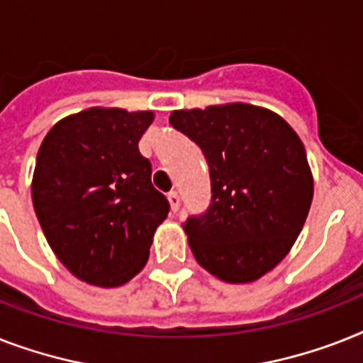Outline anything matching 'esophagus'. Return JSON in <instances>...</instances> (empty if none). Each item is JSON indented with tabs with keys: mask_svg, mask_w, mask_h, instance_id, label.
Instances as JSON below:
<instances>
[{
	"mask_svg": "<svg viewBox=\"0 0 363 363\" xmlns=\"http://www.w3.org/2000/svg\"><path fill=\"white\" fill-rule=\"evenodd\" d=\"M167 201H169V205H172V212L175 214V212L179 211V207H181V197H179V194H177V191L167 194Z\"/></svg>",
	"mask_w": 363,
	"mask_h": 363,
	"instance_id": "34e87169",
	"label": "esophagus"
}]
</instances>
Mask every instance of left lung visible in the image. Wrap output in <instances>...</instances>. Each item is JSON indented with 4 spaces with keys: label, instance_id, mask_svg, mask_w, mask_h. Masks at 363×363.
<instances>
[{
    "label": "left lung",
    "instance_id": "1",
    "mask_svg": "<svg viewBox=\"0 0 363 363\" xmlns=\"http://www.w3.org/2000/svg\"><path fill=\"white\" fill-rule=\"evenodd\" d=\"M173 128L203 151L211 205L184 222L191 253L228 284L270 272L304 228L313 177L298 134L278 113L233 102L177 110Z\"/></svg>",
    "mask_w": 363,
    "mask_h": 363
}]
</instances>
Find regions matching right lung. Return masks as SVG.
<instances>
[{
  "mask_svg": "<svg viewBox=\"0 0 363 363\" xmlns=\"http://www.w3.org/2000/svg\"><path fill=\"white\" fill-rule=\"evenodd\" d=\"M152 119V111L89 108L55 123L40 143L35 214L50 248L82 281L119 287L134 278L169 212L138 149Z\"/></svg>",
  "mask_w": 363,
  "mask_h": 363,
  "instance_id": "1",
  "label": "right lung"
}]
</instances>
